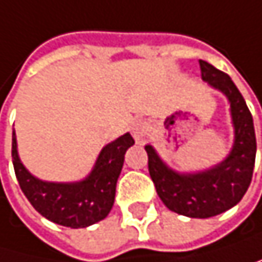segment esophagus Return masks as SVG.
I'll return each mask as SVG.
<instances>
[{
  "instance_id": "1",
  "label": "esophagus",
  "mask_w": 262,
  "mask_h": 262,
  "mask_svg": "<svg viewBox=\"0 0 262 262\" xmlns=\"http://www.w3.org/2000/svg\"><path fill=\"white\" fill-rule=\"evenodd\" d=\"M130 132H132V135H134V138H135L137 143H143L144 138H146L147 125L143 121H137V122L132 124V127H130Z\"/></svg>"
}]
</instances>
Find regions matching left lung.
Masks as SVG:
<instances>
[{"instance_id": "1", "label": "left lung", "mask_w": 262, "mask_h": 262, "mask_svg": "<svg viewBox=\"0 0 262 262\" xmlns=\"http://www.w3.org/2000/svg\"><path fill=\"white\" fill-rule=\"evenodd\" d=\"M199 63L202 80L225 95L230 102L234 128L230 154L210 169L177 172L160 158L150 144L144 149L150 179L166 207L182 216L207 219L233 208L247 192L255 167L256 137L252 113L230 76L205 60Z\"/></svg>"}]
</instances>
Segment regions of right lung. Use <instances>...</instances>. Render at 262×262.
<instances>
[{"instance_id": "1", "label": "right lung", "mask_w": 262, "mask_h": 262, "mask_svg": "<svg viewBox=\"0 0 262 262\" xmlns=\"http://www.w3.org/2000/svg\"><path fill=\"white\" fill-rule=\"evenodd\" d=\"M135 141L124 134L102 147L91 172L79 182H45L32 176L18 157L12 132V163L16 180L32 207L48 221L71 228H85L105 219L115 203L116 182L124 155Z\"/></svg>"}]
</instances>
